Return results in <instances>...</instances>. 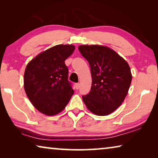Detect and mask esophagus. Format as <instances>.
Segmentation results:
<instances>
[{
    "label": "esophagus",
    "instance_id": "34e87169",
    "mask_svg": "<svg viewBox=\"0 0 158 158\" xmlns=\"http://www.w3.org/2000/svg\"><path fill=\"white\" fill-rule=\"evenodd\" d=\"M79 86H80V85H79V83H76V84H75L76 89H79Z\"/></svg>",
    "mask_w": 158,
    "mask_h": 158
}]
</instances>
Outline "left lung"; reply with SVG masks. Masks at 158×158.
<instances>
[{"label": "left lung", "instance_id": "obj_1", "mask_svg": "<svg viewBox=\"0 0 158 158\" xmlns=\"http://www.w3.org/2000/svg\"><path fill=\"white\" fill-rule=\"evenodd\" d=\"M81 54L88 60L92 76L91 89L82 99L87 108L98 116H106L121 105L132 81L130 66L107 47L81 45Z\"/></svg>", "mask_w": 158, "mask_h": 158}]
</instances>
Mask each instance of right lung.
Returning <instances> with one entry per match:
<instances>
[{
	"mask_svg": "<svg viewBox=\"0 0 158 158\" xmlns=\"http://www.w3.org/2000/svg\"><path fill=\"white\" fill-rule=\"evenodd\" d=\"M74 49L72 44L56 45L37 55L26 66L25 91L41 113L48 116L60 113L74 94L65 60Z\"/></svg>",
	"mask_w": 158,
	"mask_h": 158,
	"instance_id": "1",
	"label": "right lung"
}]
</instances>
